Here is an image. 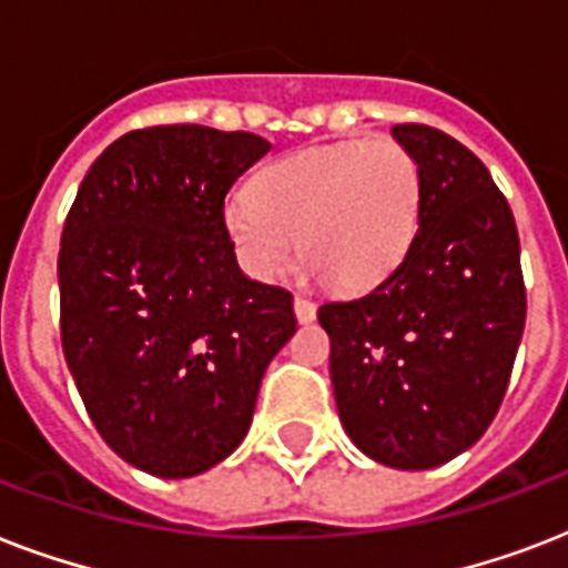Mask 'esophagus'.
<instances>
[{"label": "esophagus", "instance_id": "esophagus-1", "mask_svg": "<svg viewBox=\"0 0 568 568\" xmlns=\"http://www.w3.org/2000/svg\"><path fill=\"white\" fill-rule=\"evenodd\" d=\"M294 315H297L301 324H312V321H315V303L297 294V297H294Z\"/></svg>", "mask_w": 568, "mask_h": 568}]
</instances>
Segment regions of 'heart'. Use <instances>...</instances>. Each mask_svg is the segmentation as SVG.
<instances>
[{"label":"heart","mask_w":568,"mask_h":568,"mask_svg":"<svg viewBox=\"0 0 568 568\" xmlns=\"http://www.w3.org/2000/svg\"><path fill=\"white\" fill-rule=\"evenodd\" d=\"M422 221V171L392 138L312 146L267 164L230 196L223 223L241 267L276 280L301 253L338 292L395 274Z\"/></svg>","instance_id":"b5f03b06"}]
</instances>
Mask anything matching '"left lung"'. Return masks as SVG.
Wrapping results in <instances>:
<instances>
[{
    "instance_id": "8db88e82",
    "label": "left lung",
    "mask_w": 568,
    "mask_h": 568,
    "mask_svg": "<svg viewBox=\"0 0 568 568\" xmlns=\"http://www.w3.org/2000/svg\"><path fill=\"white\" fill-rule=\"evenodd\" d=\"M422 171V221L395 274L318 310L342 427L374 463L424 471L468 450L504 400L525 333L519 232L471 150L392 129Z\"/></svg>"
}]
</instances>
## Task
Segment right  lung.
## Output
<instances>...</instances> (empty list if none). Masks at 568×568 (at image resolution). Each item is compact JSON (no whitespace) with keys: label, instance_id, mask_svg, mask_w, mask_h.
Masks as SVG:
<instances>
[{"label":"right lung","instance_id":"obj_1","mask_svg":"<svg viewBox=\"0 0 568 568\" xmlns=\"http://www.w3.org/2000/svg\"><path fill=\"white\" fill-rule=\"evenodd\" d=\"M267 150L250 132L138 129L91 164L67 214V368L105 445L146 475L230 457L297 329L292 294L244 276L223 223L226 191Z\"/></svg>","mask_w":568,"mask_h":568}]
</instances>
